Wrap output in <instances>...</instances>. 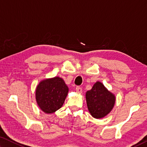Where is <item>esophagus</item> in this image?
<instances>
[{"mask_svg":"<svg viewBox=\"0 0 147 147\" xmlns=\"http://www.w3.org/2000/svg\"><path fill=\"white\" fill-rule=\"evenodd\" d=\"M76 91L77 93H82V88H80V87L79 86H77L76 88Z\"/></svg>","mask_w":147,"mask_h":147,"instance_id":"esophagus-1","label":"esophagus"}]
</instances>
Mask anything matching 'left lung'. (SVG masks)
Returning <instances> with one entry per match:
<instances>
[{"label":"left lung","instance_id":"8db88e82","mask_svg":"<svg viewBox=\"0 0 147 147\" xmlns=\"http://www.w3.org/2000/svg\"><path fill=\"white\" fill-rule=\"evenodd\" d=\"M86 98L89 113L95 119L103 118L110 113L116 100L115 94L98 81L86 92Z\"/></svg>","mask_w":147,"mask_h":147}]
</instances>
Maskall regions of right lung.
<instances>
[{
  "mask_svg": "<svg viewBox=\"0 0 147 147\" xmlns=\"http://www.w3.org/2000/svg\"><path fill=\"white\" fill-rule=\"evenodd\" d=\"M68 92V87L60 77L45 79L36 87L37 104L43 112L53 113L63 106Z\"/></svg>",
  "mask_w": 147,
  "mask_h": 147,
  "instance_id": "obj_1",
  "label": "right lung"
}]
</instances>
